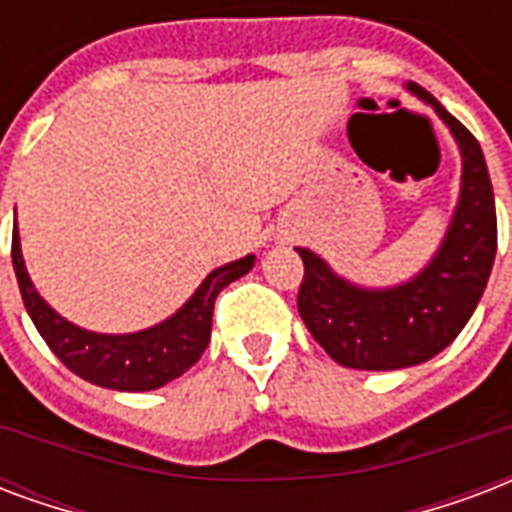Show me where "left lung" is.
Returning a JSON list of instances; mask_svg holds the SVG:
<instances>
[{"mask_svg": "<svg viewBox=\"0 0 512 512\" xmlns=\"http://www.w3.org/2000/svg\"><path fill=\"white\" fill-rule=\"evenodd\" d=\"M405 88L432 107L459 145V199L440 248L413 278L380 288L359 286L310 248H297L305 261L299 315L315 343L351 370H405L445 351L475 313L497 256L494 188L478 140L429 91Z\"/></svg>", "mask_w": 512, "mask_h": 512, "instance_id": "1", "label": "left lung"}]
</instances>
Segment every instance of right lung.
Listing matches in <instances>:
<instances>
[{"label":"right lung","instance_id":"right-lung-1","mask_svg":"<svg viewBox=\"0 0 512 512\" xmlns=\"http://www.w3.org/2000/svg\"><path fill=\"white\" fill-rule=\"evenodd\" d=\"M253 264L256 256L248 253L213 270L199 283L197 291L159 324L140 332L102 334L72 324L40 297L26 272L18 224L13 229L15 278L37 332L67 370L94 386L113 391H153L191 370L210 343L215 297L221 294V288L248 275Z\"/></svg>","mask_w":512,"mask_h":512}]
</instances>
